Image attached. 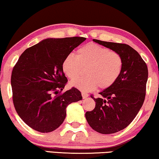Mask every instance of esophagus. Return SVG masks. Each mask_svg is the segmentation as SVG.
Returning <instances> with one entry per match:
<instances>
[{
    "instance_id": "obj_1",
    "label": "esophagus",
    "mask_w": 159,
    "mask_h": 159,
    "mask_svg": "<svg viewBox=\"0 0 159 159\" xmlns=\"http://www.w3.org/2000/svg\"><path fill=\"white\" fill-rule=\"evenodd\" d=\"M82 94V97H83L84 99H86V98H87L88 97H89V94H88L87 93H86V92H82L81 93Z\"/></svg>"
}]
</instances>
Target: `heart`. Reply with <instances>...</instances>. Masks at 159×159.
Wrapping results in <instances>:
<instances>
[{
	"label": "heart",
	"instance_id": "heart-1",
	"mask_svg": "<svg viewBox=\"0 0 159 159\" xmlns=\"http://www.w3.org/2000/svg\"><path fill=\"white\" fill-rule=\"evenodd\" d=\"M87 67L84 78L76 79ZM62 71L70 79L71 85L83 92L111 86L121 75L123 59L117 52L95 43H88L76 51V56L69 54L62 61Z\"/></svg>",
	"mask_w": 159,
	"mask_h": 159
}]
</instances>
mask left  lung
Wrapping results in <instances>:
<instances>
[{
    "instance_id": "left-lung-1",
    "label": "left lung",
    "mask_w": 159,
    "mask_h": 159,
    "mask_svg": "<svg viewBox=\"0 0 159 159\" xmlns=\"http://www.w3.org/2000/svg\"><path fill=\"white\" fill-rule=\"evenodd\" d=\"M93 41L117 52L123 59V67L117 81L100 92L99 98H94L92 94L95 107L85 114L88 123L95 131L114 134L129 125L143 105L148 70L141 56L128 45Z\"/></svg>"
}]
</instances>
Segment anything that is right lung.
<instances>
[{
    "mask_svg": "<svg viewBox=\"0 0 159 159\" xmlns=\"http://www.w3.org/2000/svg\"><path fill=\"white\" fill-rule=\"evenodd\" d=\"M85 37L46 39L25 50L14 66L11 76L12 100L20 117L34 130L48 133L58 128L66 116V108L82 100L72 87L61 93L67 78L62 61Z\"/></svg>",
    "mask_w": 159,
    "mask_h": 159,
    "instance_id": "obj_1",
    "label": "right lung"
}]
</instances>
